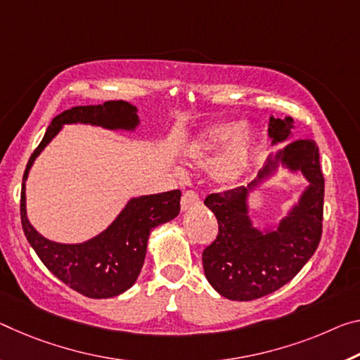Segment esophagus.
I'll return each instance as SVG.
<instances>
[{"label": "esophagus", "mask_w": 360, "mask_h": 360, "mask_svg": "<svg viewBox=\"0 0 360 360\" xmlns=\"http://www.w3.org/2000/svg\"><path fill=\"white\" fill-rule=\"evenodd\" d=\"M200 203V197H198V193L195 191H186L182 193V198H181V207L182 210H189L197 207V205Z\"/></svg>", "instance_id": "34e87169"}]
</instances>
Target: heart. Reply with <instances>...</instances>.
Instances as JSON below:
<instances>
[{"label": "heart", "mask_w": 360, "mask_h": 360, "mask_svg": "<svg viewBox=\"0 0 360 360\" xmlns=\"http://www.w3.org/2000/svg\"><path fill=\"white\" fill-rule=\"evenodd\" d=\"M229 140L231 142L222 153L216 173L221 181L236 179L247 163L250 146L248 131L238 129L236 123H222L210 128L193 149V162L198 165L213 163Z\"/></svg>", "instance_id": "1"}]
</instances>
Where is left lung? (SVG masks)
Instances as JSON below:
<instances>
[{"mask_svg": "<svg viewBox=\"0 0 360 360\" xmlns=\"http://www.w3.org/2000/svg\"><path fill=\"white\" fill-rule=\"evenodd\" d=\"M293 120L269 118L274 142L288 138ZM276 158L290 169H300L309 181L300 203L277 231L262 233L248 218V191L269 173L272 162L247 187L210 193L205 205L218 219V236L202 253L203 269L216 292L227 300L252 301L276 292L292 281L316 252L322 237L323 174L314 141H295Z\"/></svg>", "mask_w": 360, "mask_h": 360, "instance_id": "1", "label": "left lung"}]
</instances>
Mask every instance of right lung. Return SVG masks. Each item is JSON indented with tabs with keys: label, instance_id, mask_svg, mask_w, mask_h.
Masks as SVG:
<instances>
[{
	"label": "right lung",
	"instance_id": "1",
	"mask_svg": "<svg viewBox=\"0 0 360 360\" xmlns=\"http://www.w3.org/2000/svg\"><path fill=\"white\" fill-rule=\"evenodd\" d=\"M65 123H91L108 129H133L139 123L136 107L124 101L79 105L57 115L28 160L20 192L22 229L43 264L68 287L88 298H112L127 292L144 264L149 233L179 214L181 191L133 198L107 229L77 245L51 242L33 229L25 213V181L32 163Z\"/></svg>",
	"mask_w": 360,
	"mask_h": 360
}]
</instances>
